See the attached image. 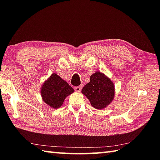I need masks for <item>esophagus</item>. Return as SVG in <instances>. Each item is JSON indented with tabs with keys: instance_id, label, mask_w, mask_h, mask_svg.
Returning a JSON list of instances; mask_svg holds the SVG:
<instances>
[{
	"instance_id": "34e87169",
	"label": "esophagus",
	"mask_w": 160,
	"mask_h": 160,
	"mask_svg": "<svg viewBox=\"0 0 160 160\" xmlns=\"http://www.w3.org/2000/svg\"><path fill=\"white\" fill-rule=\"evenodd\" d=\"M81 89H82V87L81 86H77V87H74L75 91H77V92H80V91H81Z\"/></svg>"
}]
</instances>
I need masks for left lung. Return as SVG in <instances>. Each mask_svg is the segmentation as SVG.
I'll return each mask as SVG.
<instances>
[{
  "mask_svg": "<svg viewBox=\"0 0 160 160\" xmlns=\"http://www.w3.org/2000/svg\"><path fill=\"white\" fill-rule=\"evenodd\" d=\"M82 93L89 99L93 107L102 109L113 99L114 85L109 78L98 71L91 75L90 82L82 88Z\"/></svg>",
  "mask_w": 160,
  "mask_h": 160,
  "instance_id": "1",
  "label": "left lung"
}]
</instances>
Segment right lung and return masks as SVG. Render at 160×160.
<instances>
[{
	"instance_id": "1",
	"label": "right lung",
	"mask_w": 160,
	"mask_h": 160,
	"mask_svg": "<svg viewBox=\"0 0 160 160\" xmlns=\"http://www.w3.org/2000/svg\"><path fill=\"white\" fill-rule=\"evenodd\" d=\"M74 91L66 81L59 76L53 73L41 89V96L43 101L51 107L58 108L62 105L65 98Z\"/></svg>"
}]
</instances>
